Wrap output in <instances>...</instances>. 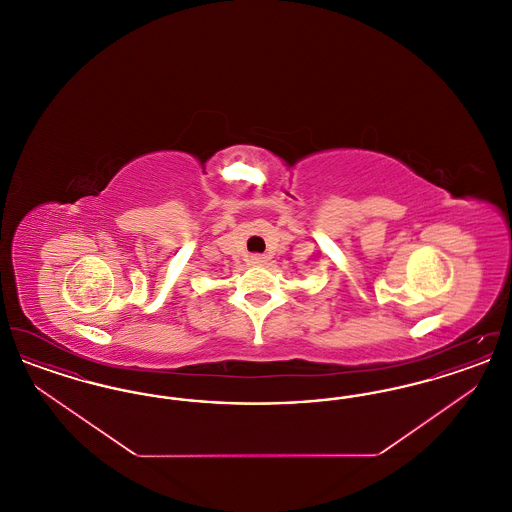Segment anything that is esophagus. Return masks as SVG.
Returning <instances> with one entry per match:
<instances>
[{
	"label": "esophagus",
	"mask_w": 512,
	"mask_h": 512,
	"mask_svg": "<svg viewBox=\"0 0 512 512\" xmlns=\"http://www.w3.org/2000/svg\"><path fill=\"white\" fill-rule=\"evenodd\" d=\"M249 261H251V265H255V267H261V265H265V263H267V255H261V253H253V255L249 257Z\"/></svg>",
	"instance_id": "obj_1"
}]
</instances>
